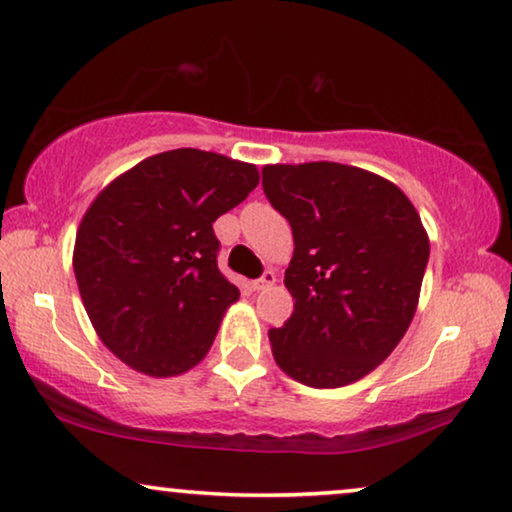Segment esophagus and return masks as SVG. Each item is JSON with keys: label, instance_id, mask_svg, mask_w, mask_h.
I'll return each mask as SVG.
<instances>
[{"label": "esophagus", "instance_id": "1", "mask_svg": "<svg viewBox=\"0 0 512 512\" xmlns=\"http://www.w3.org/2000/svg\"><path fill=\"white\" fill-rule=\"evenodd\" d=\"M273 283H276V273L269 269V271H264L257 280H253V290H257V292L259 290H266V287H271Z\"/></svg>", "mask_w": 512, "mask_h": 512}]
</instances>
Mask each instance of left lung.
<instances>
[{"label":"left lung","instance_id":"obj_1","mask_svg":"<svg viewBox=\"0 0 512 512\" xmlns=\"http://www.w3.org/2000/svg\"><path fill=\"white\" fill-rule=\"evenodd\" d=\"M262 187L294 236V313L269 329L273 357L304 385L355 383L415 315L429 262L420 215L397 185L348 164H269Z\"/></svg>","mask_w":512,"mask_h":512}]
</instances>
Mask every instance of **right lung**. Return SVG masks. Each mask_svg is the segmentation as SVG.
Listing matches in <instances>:
<instances>
[{
    "mask_svg": "<svg viewBox=\"0 0 512 512\" xmlns=\"http://www.w3.org/2000/svg\"><path fill=\"white\" fill-rule=\"evenodd\" d=\"M259 183L257 167L197 148L153 155L92 201L74 273L106 348L155 378L206 357L239 287L218 269L213 222Z\"/></svg>",
    "mask_w": 512,
    "mask_h": 512,
    "instance_id": "1",
    "label": "right lung"
}]
</instances>
